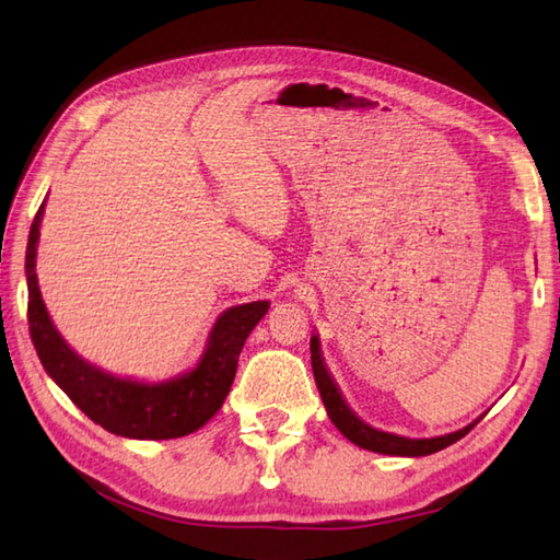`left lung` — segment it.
Segmentation results:
<instances>
[{
	"mask_svg": "<svg viewBox=\"0 0 560 560\" xmlns=\"http://www.w3.org/2000/svg\"><path fill=\"white\" fill-rule=\"evenodd\" d=\"M311 362H313V376H315V383L319 389V397H322V401H325L327 416L331 418L338 432H341L346 439H350V442L360 448L383 453V455H404V457L430 455V453H436V451L455 444L457 439H463L481 420L479 418L463 430L444 434V436H432V439H409V436L381 432L376 428L366 425V422L346 404L341 389H338V385L334 383L331 374L327 371L325 360H322L319 338L315 334L311 336Z\"/></svg>",
	"mask_w": 560,
	"mask_h": 560,
	"instance_id": "left-lung-1",
	"label": "left lung"
}]
</instances>
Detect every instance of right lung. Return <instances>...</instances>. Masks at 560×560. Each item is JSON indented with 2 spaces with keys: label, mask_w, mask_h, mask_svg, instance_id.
<instances>
[{
  "label": "right lung",
  "mask_w": 560,
  "mask_h": 560,
  "mask_svg": "<svg viewBox=\"0 0 560 560\" xmlns=\"http://www.w3.org/2000/svg\"><path fill=\"white\" fill-rule=\"evenodd\" d=\"M44 202L30 226L25 276L30 336L46 374L79 409L107 432L128 439H177L191 434L222 409L249 331L268 313V301H252L219 315L206 352L189 374L163 383L118 378L81 360L65 343L44 306L37 282V243Z\"/></svg>",
  "instance_id": "obj_1"
}]
</instances>
